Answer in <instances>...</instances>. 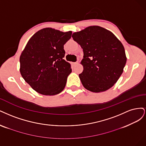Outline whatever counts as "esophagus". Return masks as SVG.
Wrapping results in <instances>:
<instances>
[{
  "label": "esophagus",
  "instance_id": "34e87169",
  "mask_svg": "<svg viewBox=\"0 0 146 146\" xmlns=\"http://www.w3.org/2000/svg\"><path fill=\"white\" fill-rule=\"evenodd\" d=\"M78 64V62H73V65H77Z\"/></svg>",
  "mask_w": 146,
  "mask_h": 146
}]
</instances>
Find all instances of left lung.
Wrapping results in <instances>:
<instances>
[{"instance_id": "left-lung-1", "label": "left lung", "mask_w": 146, "mask_h": 146, "mask_svg": "<svg viewBox=\"0 0 146 146\" xmlns=\"http://www.w3.org/2000/svg\"><path fill=\"white\" fill-rule=\"evenodd\" d=\"M72 37L83 49L79 77L87 90L95 93L110 88L123 72L127 61L123 45L109 30L90 26L75 32Z\"/></svg>"}]
</instances>
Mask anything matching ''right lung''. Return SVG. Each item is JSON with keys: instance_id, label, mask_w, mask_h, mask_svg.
<instances>
[{"instance_id": "obj_1", "label": "right lung", "mask_w": 146, "mask_h": 146, "mask_svg": "<svg viewBox=\"0 0 146 146\" xmlns=\"http://www.w3.org/2000/svg\"><path fill=\"white\" fill-rule=\"evenodd\" d=\"M72 34L45 28L28 42L20 56V72L36 92L51 96L64 90L72 72L71 65L64 59V45Z\"/></svg>"}]
</instances>
